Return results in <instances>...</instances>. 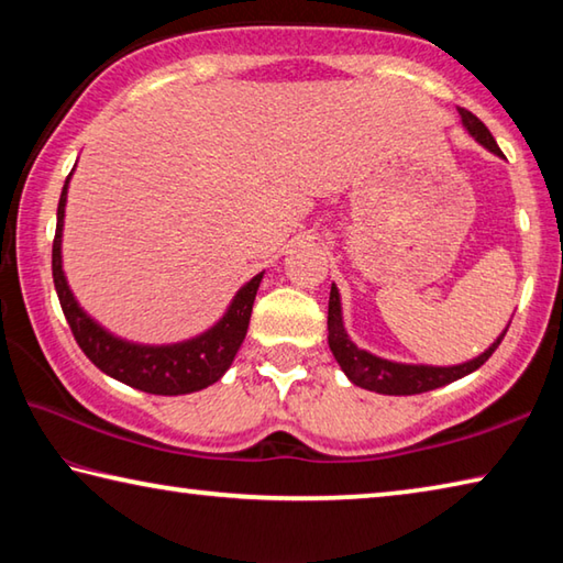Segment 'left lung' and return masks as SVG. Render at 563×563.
<instances>
[{"label":"left lung","mask_w":563,"mask_h":563,"mask_svg":"<svg viewBox=\"0 0 563 563\" xmlns=\"http://www.w3.org/2000/svg\"><path fill=\"white\" fill-rule=\"evenodd\" d=\"M460 117L464 129L472 133V136L479 141L484 148H489L492 154L501 156V151L494 141L492 131L484 126V123L474 117L472 111L460 109ZM507 335V330L501 332L497 342H492L489 350H484L479 357L470 362H462V365L452 367H432V365H405V362H393L373 355V352L360 350L355 342L347 338L345 325H342V308H340V292L335 285L330 288V302H328V342L335 360L340 362L342 373L350 377V383L357 387H365L369 393L379 395H419L430 393V389L444 387L460 379L464 375L479 369L484 362L492 357V352L499 347V342Z\"/></svg>","instance_id":"8db88e82"}]
</instances>
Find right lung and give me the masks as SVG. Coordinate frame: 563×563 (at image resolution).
Listing matches in <instances>:
<instances>
[{
    "label": "right lung",
    "mask_w": 563,
    "mask_h": 563,
    "mask_svg": "<svg viewBox=\"0 0 563 563\" xmlns=\"http://www.w3.org/2000/svg\"><path fill=\"white\" fill-rule=\"evenodd\" d=\"M71 178V174H69ZM69 178L64 180L59 208H56V235L52 245V275L54 288L59 295L64 318L69 322L74 340L79 342L93 365L119 383L136 387L148 395H188L198 393L208 385L218 383L231 367L238 347L243 345L247 322H251L253 300L263 280V273L247 280L235 292L233 302L228 305L225 316L211 330L194 340L176 342V345H136V342L121 340L103 330L97 320H91L79 308L74 292L69 290L62 268V231H64V206Z\"/></svg>",
    "instance_id": "1"
}]
</instances>
